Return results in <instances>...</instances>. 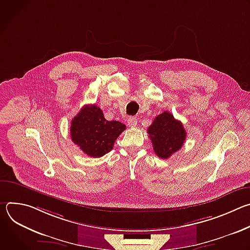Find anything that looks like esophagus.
<instances>
[{"label": "esophagus", "mask_w": 250, "mask_h": 250, "mask_svg": "<svg viewBox=\"0 0 250 250\" xmlns=\"http://www.w3.org/2000/svg\"><path fill=\"white\" fill-rule=\"evenodd\" d=\"M136 125H137V120H136V118L131 117V118H129V119L127 120V125H128L129 127H133V126H135Z\"/></svg>", "instance_id": "obj_1"}]
</instances>
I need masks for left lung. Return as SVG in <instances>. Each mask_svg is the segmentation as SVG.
<instances>
[{
  "mask_svg": "<svg viewBox=\"0 0 250 250\" xmlns=\"http://www.w3.org/2000/svg\"><path fill=\"white\" fill-rule=\"evenodd\" d=\"M155 154L167 159L184 145L187 133L183 124L177 121L169 112L158 115L147 128Z\"/></svg>",
  "mask_w": 250,
  "mask_h": 250,
  "instance_id": "1",
  "label": "left lung"
}]
</instances>
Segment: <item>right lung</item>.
I'll return each instance as SVG.
<instances>
[{
    "mask_svg": "<svg viewBox=\"0 0 250 250\" xmlns=\"http://www.w3.org/2000/svg\"><path fill=\"white\" fill-rule=\"evenodd\" d=\"M126 128L118 121H106L97 104H86L71 121V139L87 155L97 158L110 152Z\"/></svg>",
    "mask_w": 250,
    "mask_h": 250,
    "instance_id": "right-lung-1",
    "label": "right lung"
}]
</instances>
